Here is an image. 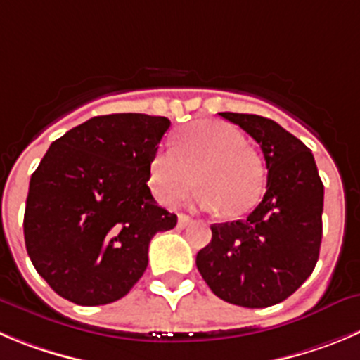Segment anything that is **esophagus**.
Listing matches in <instances>:
<instances>
[{"label":"esophagus","instance_id":"obj_1","mask_svg":"<svg viewBox=\"0 0 360 360\" xmlns=\"http://www.w3.org/2000/svg\"><path fill=\"white\" fill-rule=\"evenodd\" d=\"M191 224H193V220H191V218L188 217V214L181 213L179 217H177V227H179V229H184V227L191 226Z\"/></svg>","mask_w":360,"mask_h":360}]
</instances>
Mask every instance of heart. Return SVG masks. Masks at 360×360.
<instances>
[{"label":"heart","instance_id":"obj_1","mask_svg":"<svg viewBox=\"0 0 360 360\" xmlns=\"http://www.w3.org/2000/svg\"><path fill=\"white\" fill-rule=\"evenodd\" d=\"M195 183L202 186L197 195L202 210L241 217L259 202L263 169L240 129L199 120L181 133L174 149L160 150L150 161L149 184L163 204L183 199Z\"/></svg>","mask_w":360,"mask_h":360}]
</instances>
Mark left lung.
<instances>
[{"mask_svg":"<svg viewBox=\"0 0 360 360\" xmlns=\"http://www.w3.org/2000/svg\"><path fill=\"white\" fill-rule=\"evenodd\" d=\"M259 143L266 193L247 220L211 226L197 268L214 295L248 309L286 300L316 266L321 245L323 183L307 146L271 119L218 113Z\"/></svg>","mask_w":360,"mask_h":360,"instance_id":"1","label":"left lung"}]
</instances>
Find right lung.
Masks as SVG:
<instances>
[{
	"label": "right lung",
	"mask_w": 360,
	"mask_h": 360,
	"mask_svg": "<svg viewBox=\"0 0 360 360\" xmlns=\"http://www.w3.org/2000/svg\"><path fill=\"white\" fill-rule=\"evenodd\" d=\"M169 126L146 113L92 117L55 140L32 174L26 250L62 298L104 305L126 297L146 271L154 234L176 227L147 186Z\"/></svg>",
	"instance_id": "1"
}]
</instances>
